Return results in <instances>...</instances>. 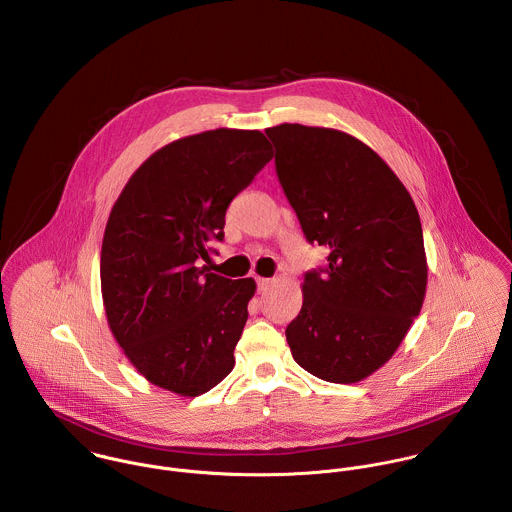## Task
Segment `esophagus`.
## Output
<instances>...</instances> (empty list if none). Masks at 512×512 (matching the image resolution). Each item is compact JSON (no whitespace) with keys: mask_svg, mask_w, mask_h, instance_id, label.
Returning a JSON list of instances; mask_svg holds the SVG:
<instances>
[{"mask_svg":"<svg viewBox=\"0 0 512 512\" xmlns=\"http://www.w3.org/2000/svg\"><path fill=\"white\" fill-rule=\"evenodd\" d=\"M256 282H258V290L260 292H266V290H270V286H274L272 278H258Z\"/></svg>","mask_w":512,"mask_h":512,"instance_id":"1","label":"esophagus"}]
</instances>
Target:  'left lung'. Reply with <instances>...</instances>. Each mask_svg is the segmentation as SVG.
I'll list each match as a JSON object with an SVG mask.
<instances>
[{
  "label": "left lung",
  "mask_w": 512,
  "mask_h": 512,
  "mask_svg": "<svg viewBox=\"0 0 512 512\" xmlns=\"http://www.w3.org/2000/svg\"><path fill=\"white\" fill-rule=\"evenodd\" d=\"M266 134L307 242L329 248L327 266L305 274L286 329L293 359L321 380L359 382L394 355L422 309L418 209L394 171L345 132L280 124Z\"/></svg>",
  "instance_id": "obj_1"
}]
</instances>
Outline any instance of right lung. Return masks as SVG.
<instances>
[{
    "label": "right lung",
    "instance_id": "obj_1",
    "mask_svg": "<svg viewBox=\"0 0 512 512\" xmlns=\"http://www.w3.org/2000/svg\"><path fill=\"white\" fill-rule=\"evenodd\" d=\"M274 157L258 130L219 128L157 149L112 207L100 254L108 325L130 363L159 388L199 396L234 368L256 292L213 274L230 201Z\"/></svg>",
    "mask_w": 512,
    "mask_h": 512
}]
</instances>
